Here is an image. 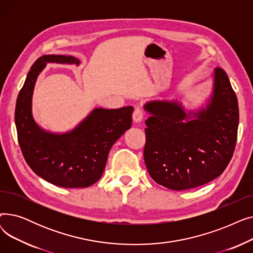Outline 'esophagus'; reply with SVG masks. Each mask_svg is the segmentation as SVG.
<instances>
[{
	"instance_id": "1",
	"label": "esophagus",
	"mask_w": 253,
	"mask_h": 253,
	"mask_svg": "<svg viewBox=\"0 0 253 253\" xmlns=\"http://www.w3.org/2000/svg\"><path fill=\"white\" fill-rule=\"evenodd\" d=\"M143 117H144V113H143L142 109H140V108H136L133 112V116H132V118H133V121L135 123L141 122Z\"/></svg>"
}]
</instances>
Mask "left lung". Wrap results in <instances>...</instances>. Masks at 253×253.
<instances>
[{
	"mask_svg": "<svg viewBox=\"0 0 253 253\" xmlns=\"http://www.w3.org/2000/svg\"><path fill=\"white\" fill-rule=\"evenodd\" d=\"M213 87L203 108L185 112L177 100L144 104L143 157L151 177L163 187L182 191L219 176L234 154L239 125L236 93L222 69L212 75Z\"/></svg>",
	"mask_w": 253,
	"mask_h": 253,
	"instance_id": "left-lung-1",
	"label": "left lung"
}]
</instances>
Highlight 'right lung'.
Returning a JSON list of instances; mask_svg holds the SVG:
<instances>
[{"instance_id": "right-lung-1", "label": "right lung", "mask_w": 253, "mask_h": 253, "mask_svg": "<svg viewBox=\"0 0 253 253\" xmlns=\"http://www.w3.org/2000/svg\"><path fill=\"white\" fill-rule=\"evenodd\" d=\"M47 63H81L66 55L38 58L26 76L15 108L18 142L26 163L37 175L62 188H87L101 177L113 144L132 125V106L93 110L73 130L54 133L35 121L33 94Z\"/></svg>"}]
</instances>
